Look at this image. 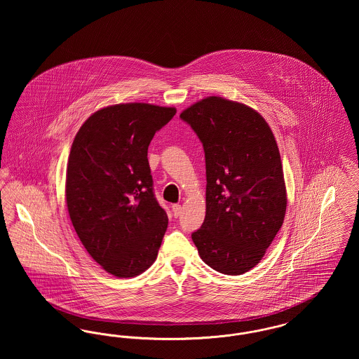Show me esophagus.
Returning a JSON list of instances; mask_svg holds the SVG:
<instances>
[{
  "instance_id": "34e87169",
  "label": "esophagus",
  "mask_w": 359,
  "mask_h": 359,
  "mask_svg": "<svg viewBox=\"0 0 359 359\" xmlns=\"http://www.w3.org/2000/svg\"><path fill=\"white\" fill-rule=\"evenodd\" d=\"M172 211H173V215H175V218L180 217V214H182V205H172Z\"/></svg>"
}]
</instances>
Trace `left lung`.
<instances>
[{
	"label": "left lung",
	"mask_w": 359,
	"mask_h": 359,
	"mask_svg": "<svg viewBox=\"0 0 359 359\" xmlns=\"http://www.w3.org/2000/svg\"><path fill=\"white\" fill-rule=\"evenodd\" d=\"M180 118L205 149V218L192 241L214 271L246 273L262 259L287 210L273 133L256 110L222 97L194 103Z\"/></svg>",
	"instance_id": "8db88e82"
}]
</instances>
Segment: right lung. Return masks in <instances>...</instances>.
I'll return each mask as SVG.
<instances>
[{
	"label": "right lung",
	"instance_id": "right-lung-1",
	"mask_svg": "<svg viewBox=\"0 0 359 359\" xmlns=\"http://www.w3.org/2000/svg\"><path fill=\"white\" fill-rule=\"evenodd\" d=\"M175 107L120 103L91 114L74 138L66 175L72 226L107 273L135 277L156 259L168 226L148 161L154 133Z\"/></svg>",
	"mask_w": 359,
	"mask_h": 359
}]
</instances>
